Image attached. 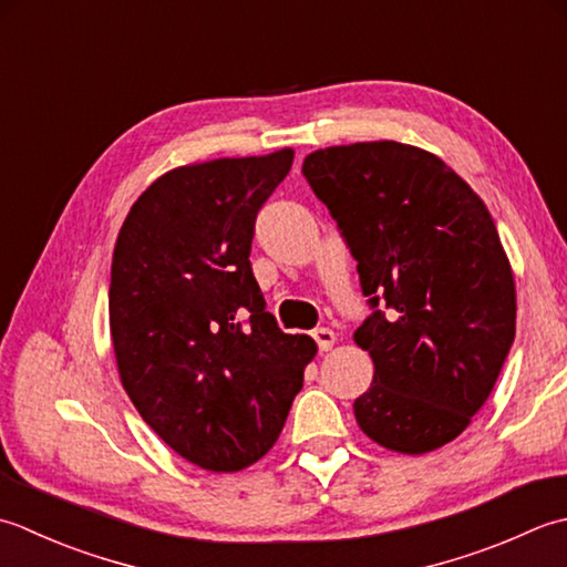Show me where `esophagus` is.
Wrapping results in <instances>:
<instances>
[{
    "label": "esophagus",
    "mask_w": 567,
    "mask_h": 567,
    "mask_svg": "<svg viewBox=\"0 0 567 567\" xmlns=\"http://www.w3.org/2000/svg\"><path fill=\"white\" fill-rule=\"evenodd\" d=\"M313 340L318 342L320 352H328L334 344V332L328 328H318V330H313Z\"/></svg>",
    "instance_id": "obj_1"
}]
</instances>
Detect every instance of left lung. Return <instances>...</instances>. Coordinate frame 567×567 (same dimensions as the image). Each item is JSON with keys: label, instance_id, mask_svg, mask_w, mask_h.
Here are the masks:
<instances>
[{"label": "left lung", "instance_id": "1", "mask_svg": "<svg viewBox=\"0 0 567 567\" xmlns=\"http://www.w3.org/2000/svg\"><path fill=\"white\" fill-rule=\"evenodd\" d=\"M303 176L372 308L354 332L374 362L357 423L394 453L443 447L489 399L516 332L512 264L487 205L445 161L399 142L318 148Z\"/></svg>", "mask_w": 567, "mask_h": 567}]
</instances>
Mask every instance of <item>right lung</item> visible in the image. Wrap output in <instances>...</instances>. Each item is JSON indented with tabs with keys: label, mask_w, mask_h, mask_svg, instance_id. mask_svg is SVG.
<instances>
[{
	"label": "right lung",
	"mask_w": 567,
	"mask_h": 567,
	"mask_svg": "<svg viewBox=\"0 0 567 567\" xmlns=\"http://www.w3.org/2000/svg\"><path fill=\"white\" fill-rule=\"evenodd\" d=\"M293 148L173 168L132 205L112 254L110 332L142 419L181 457L239 472L279 441L318 344L267 313L249 251Z\"/></svg>",
	"instance_id": "obj_1"
}]
</instances>
